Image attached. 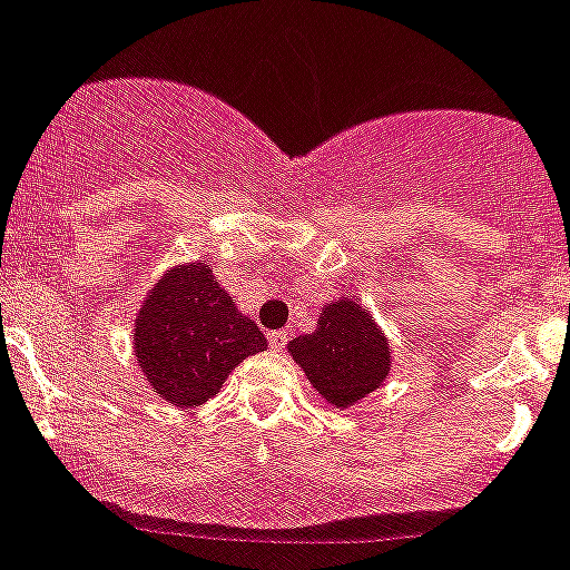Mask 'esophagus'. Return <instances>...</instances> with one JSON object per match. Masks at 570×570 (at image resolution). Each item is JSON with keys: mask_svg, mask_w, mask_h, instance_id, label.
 Here are the masks:
<instances>
[{"mask_svg": "<svg viewBox=\"0 0 570 570\" xmlns=\"http://www.w3.org/2000/svg\"><path fill=\"white\" fill-rule=\"evenodd\" d=\"M286 341H289V333H269V346L272 350H284L286 346Z\"/></svg>", "mask_w": 570, "mask_h": 570, "instance_id": "1", "label": "esophagus"}]
</instances>
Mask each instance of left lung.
I'll return each mask as SVG.
<instances>
[{
    "label": "left lung",
    "mask_w": 570,
    "mask_h": 570,
    "mask_svg": "<svg viewBox=\"0 0 570 570\" xmlns=\"http://www.w3.org/2000/svg\"><path fill=\"white\" fill-rule=\"evenodd\" d=\"M289 353L309 384L341 410L379 390L393 364L390 341L353 298L326 304L315 333L292 338Z\"/></svg>",
    "instance_id": "1"
}]
</instances>
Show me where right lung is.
<instances>
[{
    "label": "right lung",
    "mask_w": 570,
    "mask_h": 570,
    "mask_svg": "<svg viewBox=\"0 0 570 570\" xmlns=\"http://www.w3.org/2000/svg\"><path fill=\"white\" fill-rule=\"evenodd\" d=\"M264 350V333L237 313L206 264L171 266L135 321L137 364L175 407L209 402L240 361Z\"/></svg>",
    "instance_id": "obj_1"
}]
</instances>
